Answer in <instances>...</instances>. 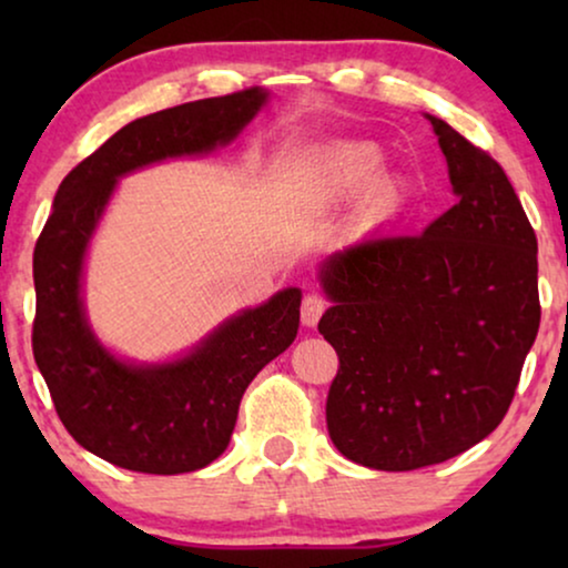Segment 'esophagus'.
Returning a JSON list of instances; mask_svg holds the SVG:
<instances>
[{"instance_id":"esophagus-1","label":"esophagus","mask_w":568,"mask_h":568,"mask_svg":"<svg viewBox=\"0 0 568 568\" xmlns=\"http://www.w3.org/2000/svg\"><path fill=\"white\" fill-rule=\"evenodd\" d=\"M325 310H328V302H325L321 294H307V297L302 300V323L313 328V325L321 321Z\"/></svg>"}]
</instances>
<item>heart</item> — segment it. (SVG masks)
<instances>
[{
  "label": "heart",
  "mask_w": 568,
  "mask_h": 568,
  "mask_svg": "<svg viewBox=\"0 0 568 568\" xmlns=\"http://www.w3.org/2000/svg\"><path fill=\"white\" fill-rule=\"evenodd\" d=\"M385 165V154L377 144L362 139H341L325 144L310 162V185L321 201L338 204L352 201L362 193V212L367 220L383 216L398 199V185L390 178H379Z\"/></svg>",
  "instance_id": "obj_1"
}]
</instances>
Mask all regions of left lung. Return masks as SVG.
<instances>
[{
  "label": "left lung",
  "mask_w": 568,
  "mask_h": 568,
  "mask_svg": "<svg viewBox=\"0 0 568 568\" xmlns=\"http://www.w3.org/2000/svg\"><path fill=\"white\" fill-rule=\"evenodd\" d=\"M455 206L422 235H377L321 268L336 348L325 422L375 470L445 463L486 439L515 398L540 325L538 240L491 154L434 115Z\"/></svg>",
  "instance_id": "8db88e82"
}]
</instances>
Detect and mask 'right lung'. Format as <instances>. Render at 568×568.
Here are the masks:
<instances>
[{"mask_svg": "<svg viewBox=\"0 0 568 568\" xmlns=\"http://www.w3.org/2000/svg\"><path fill=\"white\" fill-rule=\"evenodd\" d=\"M266 98V90L247 88L131 121L53 196L33 253V356L67 432L119 468L175 476L214 463L230 445L245 387L297 336L302 292L290 286L224 321L183 359L131 364L95 338L80 297L84 253L115 181L230 144Z\"/></svg>", "mask_w": 568, "mask_h": 568, "instance_id": "right-lung-1", "label": "right lung"}]
</instances>
